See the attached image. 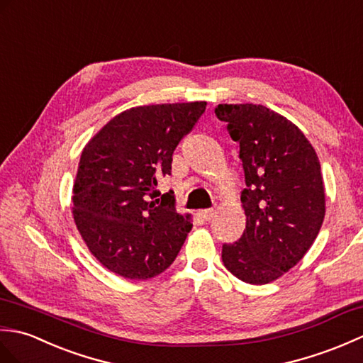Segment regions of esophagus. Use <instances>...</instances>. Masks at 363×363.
<instances>
[{
  "instance_id": "obj_1",
  "label": "esophagus",
  "mask_w": 363,
  "mask_h": 363,
  "mask_svg": "<svg viewBox=\"0 0 363 363\" xmlns=\"http://www.w3.org/2000/svg\"><path fill=\"white\" fill-rule=\"evenodd\" d=\"M214 214H216V209H213V208H206L200 211V216H202V219H205V220H211Z\"/></svg>"
}]
</instances>
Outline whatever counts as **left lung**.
Here are the masks:
<instances>
[{
  "label": "left lung",
  "instance_id": "left-lung-1",
  "mask_svg": "<svg viewBox=\"0 0 363 363\" xmlns=\"http://www.w3.org/2000/svg\"><path fill=\"white\" fill-rule=\"evenodd\" d=\"M216 116L239 143L245 175V230L222 245V262L245 283L267 284L301 259L323 223L320 161L300 128L267 107L220 104Z\"/></svg>",
  "mask_w": 363,
  "mask_h": 363
}]
</instances>
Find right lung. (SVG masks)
I'll use <instances>...</instances> for the list:
<instances>
[{
  "instance_id": "1",
  "label": "right lung",
  "mask_w": 363,
  "mask_h": 363,
  "mask_svg": "<svg viewBox=\"0 0 363 363\" xmlns=\"http://www.w3.org/2000/svg\"><path fill=\"white\" fill-rule=\"evenodd\" d=\"M206 102L135 107L115 116L80 155L72 214L88 250L127 279H149L171 265L192 223L177 214L172 154L205 111Z\"/></svg>"
}]
</instances>
